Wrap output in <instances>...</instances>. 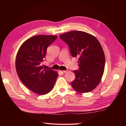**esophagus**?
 <instances>
[{"label":"esophagus","instance_id":"esophagus-1","mask_svg":"<svg viewBox=\"0 0 126 126\" xmlns=\"http://www.w3.org/2000/svg\"><path fill=\"white\" fill-rule=\"evenodd\" d=\"M60 72L62 74H65V73L67 72V71H66V70H60Z\"/></svg>","mask_w":126,"mask_h":126}]
</instances>
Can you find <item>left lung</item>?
Masks as SVG:
<instances>
[{
    "label": "left lung",
    "mask_w": 126,
    "mask_h": 126,
    "mask_svg": "<svg viewBox=\"0 0 126 126\" xmlns=\"http://www.w3.org/2000/svg\"><path fill=\"white\" fill-rule=\"evenodd\" d=\"M70 48L73 57H79V70H74L73 89L79 93L90 92L100 83L105 65L101 45L95 36L81 31H72L60 35Z\"/></svg>",
    "instance_id": "1"
}]
</instances>
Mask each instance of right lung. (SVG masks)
Here are the masks:
<instances>
[{"instance_id":"obj_1","label":"right lung","mask_w":126,"mask_h":126,"mask_svg":"<svg viewBox=\"0 0 126 126\" xmlns=\"http://www.w3.org/2000/svg\"><path fill=\"white\" fill-rule=\"evenodd\" d=\"M57 36L37 35L30 37L19 49L16 58V69L23 83L33 92L45 95L53 89L57 77V71L43 69L41 63L47 47Z\"/></svg>"}]
</instances>
